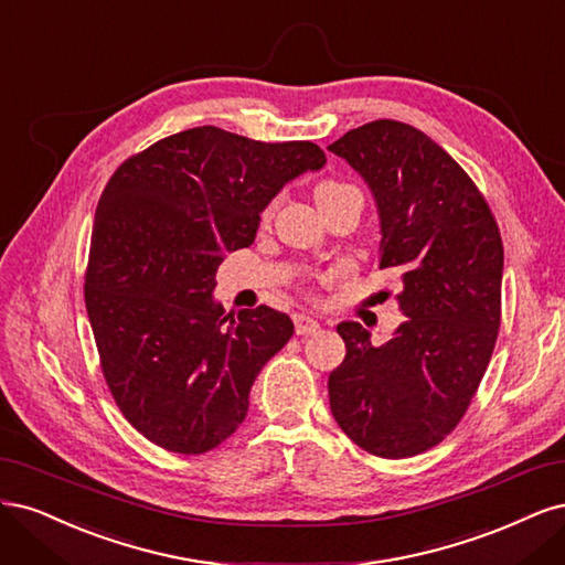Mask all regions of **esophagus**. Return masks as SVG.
Segmentation results:
<instances>
[{"instance_id":"obj_1","label":"esophagus","mask_w":565,"mask_h":565,"mask_svg":"<svg viewBox=\"0 0 565 565\" xmlns=\"http://www.w3.org/2000/svg\"><path fill=\"white\" fill-rule=\"evenodd\" d=\"M294 323H296V333L298 335H309V333H317L319 331V321L312 319L309 315H296Z\"/></svg>"}]
</instances>
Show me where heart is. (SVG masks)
Returning <instances> with one entry per match:
<instances>
[{
  "mask_svg": "<svg viewBox=\"0 0 565 565\" xmlns=\"http://www.w3.org/2000/svg\"><path fill=\"white\" fill-rule=\"evenodd\" d=\"M361 196L352 185L348 183H340V180H321V183L315 188V199L317 204H323V202H331V199H338V196ZM271 213V206L265 211V215Z\"/></svg>",
  "mask_w": 565,
  "mask_h": 565,
  "instance_id": "obj_1",
  "label": "heart"
}]
</instances>
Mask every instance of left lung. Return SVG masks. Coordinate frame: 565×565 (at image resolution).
<instances>
[{
    "label": "left lung",
    "mask_w": 565,
    "mask_h": 565,
    "mask_svg": "<svg viewBox=\"0 0 565 565\" xmlns=\"http://www.w3.org/2000/svg\"><path fill=\"white\" fill-rule=\"evenodd\" d=\"M329 150L366 180L380 215L377 269L402 281L408 317L385 344L359 321L338 323L344 361L329 375L340 429L377 458L441 444L462 420L493 356L504 250L483 194L415 126L377 119Z\"/></svg>",
    "instance_id": "1"
}]
</instances>
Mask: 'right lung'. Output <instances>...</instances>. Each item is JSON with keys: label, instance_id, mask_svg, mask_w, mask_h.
I'll list each match as a JSON object with an SVG mask.
<instances>
[{"label": "right lung", "instance_id": "right-lung-1", "mask_svg": "<svg viewBox=\"0 0 565 565\" xmlns=\"http://www.w3.org/2000/svg\"><path fill=\"white\" fill-rule=\"evenodd\" d=\"M309 140L260 142L196 126L126 159L90 232L84 300L100 369L145 439L180 455L223 444L248 392L294 335L267 305L225 315L213 300L225 253L256 239L288 180L319 171Z\"/></svg>", "mask_w": 565, "mask_h": 565}]
</instances>
